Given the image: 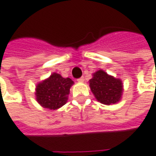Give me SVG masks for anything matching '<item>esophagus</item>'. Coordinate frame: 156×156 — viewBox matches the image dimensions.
<instances>
[{
	"mask_svg": "<svg viewBox=\"0 0 156 156\" xmlns=\"http://www.w3.org/2000/svg\"><path fill=\"white\" fill-rule=\"evenodd\" d=\"M78 82H80V83H83V81H84V78H83V77H82V78H78Z\"/></svg>",
	"mask_w": 156,
	"mask_h": 156,
	"instance_id": "34e87169",
	"label": "esophagus"
}]
</instances>
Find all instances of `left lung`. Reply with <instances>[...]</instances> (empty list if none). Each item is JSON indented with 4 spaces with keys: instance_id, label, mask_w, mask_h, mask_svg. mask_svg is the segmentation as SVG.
<instances>
[{
    "instance_id": "left-lung-1",
    "label": "left lung",
    "mask_w": 156,
    "mask_h": 156,
    "mask_svg": "<svg viewBox=\"0 0 156 156\" xmlns=\"http://www.w3.org/2000/svg\"><path fill=\"white\" fill-rule=\"evenodd\" d=\"M89 83L96 99L103 105H115L122 99L123 91L122 81L120 78L109 75L103 70H98L93 73Z\"/></svg>"
}]
</instances>
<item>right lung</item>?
Instances as JSON below:
<instances>
[{"label": "right lung", "mask_w": 156, "mask_h": 156, "mask_svg": "<svg viewBox=\"0 0 156 156\" xmlns=\"http://www.w3.org/2000/svg\"><path fill=\"white\" fill-rule=\"evenodd\" d=\"M74 83L69 78L52 73L49 78L37 83L35 98L39 105L48 110H58L66 104L70 89Z\"/></svg>", "instance_id": "add662e5"}]
</instances>
